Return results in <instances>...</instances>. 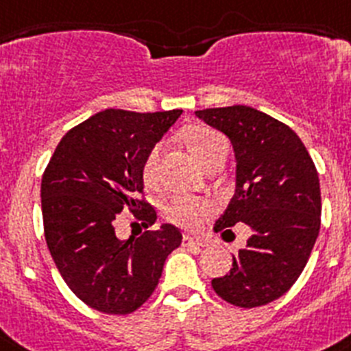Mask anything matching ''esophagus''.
I'll use <instances>...</instances> for the list:
<instances>
[{"instance_id": "1", "label": "esophagus", "mask_w": 351, "mask_h": 351, "mask_svg": "<svg viewBox=\"0 0 351 351\" xmlns=\"http://www.w3.org/2000/svg\"><path fill=\"white\" fill-rule=\"evenodd\" d=\"M182 243H184V247H206V245H208V240L196 239V237H191V234H184Z\"/></svg>"}]
</instances>
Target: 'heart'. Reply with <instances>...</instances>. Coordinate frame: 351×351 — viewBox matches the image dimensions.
<instances>
[{
    "instance_id": "obj_1",
    "label": "heart",
    "mask_w": 351,
    "mask_h": 351,
    "mask_svg": "<svg viewBox=\"0 0 351 351\" xmlns=\"http://www.w3.org/2000/svg\"><path fill=\"white\" fill-rule=\"evenodd\" d=\"M189 148L194 154V157L203 164L212 157L221 146H228L224 136L212 129H205V127H197V129L189 132ZM160 155H162V145H155L150 150V154L146 155L145 164H143V180L146 185H154L157 180L158 162H160ZM212 212V205L208 201L196 199V197L178 196L167 205V217L169 221L178 224V226L185 228V230H196L203 224L206 217Z\"/></svg>"
}]
</instances>
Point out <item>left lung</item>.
<instances>
[{"label":"left lung","instance_id":"obj_1","mask_svg":"<svg viewBox=\"0 0 351 351\" xmlns=\"http://www.w3.org/2000/svg\"><path fill=\"white\" fill-rule=\"evenodd\" d=\"M230 138L237 187L215 231L247 224L245 249L233 268L212 279L215 293L239 307H260L282 297L302 274L319 233L322 193L315 162L288 125L249 106L196 111Z\"/></svg>","mask_w":351,"mask_h":351}]
</instances>
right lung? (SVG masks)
I'll list each match as a JSON object with an SVG mask.
<instances>
[{"instance_id": "1", "label": "right lung", "mask_w": 351, "mask_h": 351, "mask_svg": "<svg viewBox=\"0 0 351 351\" xmlns=\"http://www.w3.org/2000/svg\"><path fill=\"white\" fill-rule=\"evenodd\" d=\"M182 109L134 112L106 109L70 129L42 176L45 242L69 288L106 315H130L150 298L164 261L180 243L171 224L118 239L114 226L129 208L145 228L157 212L143 194L146 155Z\"/></svg>"}]
</instances>
